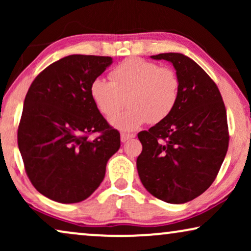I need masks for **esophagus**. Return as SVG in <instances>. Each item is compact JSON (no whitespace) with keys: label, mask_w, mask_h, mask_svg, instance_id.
Masks as SVG:
<instances>
[{"label":"esophagus","mask_w":251,"mask_h":251,"mask_svg":"<svg viewBox=\"0 0 251 251\" xmlns=\"http://www.w3.org/2000/svg\"><path fill=\"white\" fill-rule=\"evenodd\" d=\"M135 135H130V133H126V132H122L121 133V142L122 143H126V140H129L130 138H133Z\"/></svg>","instance_id":"34e87169"}]
</instances>
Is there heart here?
I'll list each match as a JSON object with an SVG mask.
<instances>
[{"label":"heart","instance_id":"b5f03b06","mask_svg":"<svg viewBox=\"0 0 251 251\" xmlns=\"http://www.w3.org/2000/svg\"><path fill=\"white\" fill-rule=\"evenodd\" d=\"M89 92L106 119L118 114L126 99L130 107L112 119V125L120 130L133 131L149 121L162 122L174 112L179 100L180 78L173 67L130 57L109 72V82L95 78Z\"/></svg>","mask_w":251,"mask_h":251}]
</instances>
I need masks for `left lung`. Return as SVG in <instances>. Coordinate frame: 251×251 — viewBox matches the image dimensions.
Here are the masks:
<instances>
[{"label": "left lung", "mask_w": 251, "mask_h": 251, "mask_svg": "<svg viewBox=\"0 0 251 251\" xmlns=\"http://www.w3.org/2000/svg\"><path fill=\"white\" fill-rule=\"evenodd\" d=\"M174 65L179 100L162 122L140 131L137 170L144 187L168 203H185L214 183L228 149L224 101L211 77L191 58L169 52L151 56Z\"/></svg>", "instance_id": "1"}]
</instances>
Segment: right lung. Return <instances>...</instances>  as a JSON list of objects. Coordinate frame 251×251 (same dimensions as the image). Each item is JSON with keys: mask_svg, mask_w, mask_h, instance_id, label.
I'll return each instance as SVG.
<instances>
[{"mask_svg": "<svg viewBox=\"0 0 251 251\" xmlns=\"http://www.w3.org/2000/svg\"><path fill=\"white\" fill-rule=\"evenodd\" d=\"M111 57L72 54L32 82L18 126V147L33 186L51 200L76 203L97 190L106 164L121 146L90 97L91 82ZM100 136L90 140L91 133Z\"/></svg>", "mask_w": 251, "mask_h": 251, "instance_id": "right-lung-1", "label": "right lung"}]
</instances>
